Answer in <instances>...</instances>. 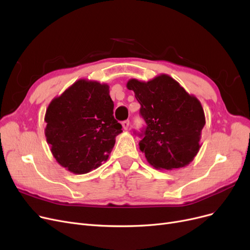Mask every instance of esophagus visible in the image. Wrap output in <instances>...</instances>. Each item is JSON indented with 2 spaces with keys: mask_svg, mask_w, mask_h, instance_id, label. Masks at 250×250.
<instances>
[{
  "mask_svg": "<svg viewBox=\"0 0 250 250\" xmlns=\"http://www.w3.org/2000/svg\"><path fill=\"white\" fill-rule=\"evenodd\" d=\"M122 125H123V127H124L125 129H127L128 126H129V121H124V122L122 123Z\"/></svg>",
  "mask_w": 250,
  "mask_h": 250,
  "instance_id": "obj_1",
  "label": "esophagus"
}]
</instances>
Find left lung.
Here are the masks:
<instances>
[{
  "mask_svg": "<svg viewBox=\"0 0 250 250\" xmlns=\"http://www.w3.org/2000/svg\"><path fill=\"white\" fill-rule=\"evenodd\" d=\"M126 86L134 91L146 123L139 146L147 161L158 169L188 166L201 147L205 125L199 100L167 74L147 83L129 80Z\"/></svg>",
  "mask_w": 250,
  "mask_h": 250,
  "instance_id": "obj_1",
  "label": "left lung"
}]
</instances>
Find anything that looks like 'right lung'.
Masks as SVG:
<instances>
[{
	"label": "right lung",
	"instance_id": "1",
	"mask_svg": "<svg viewBox=\"0 0 250 250\" xmlns=\"http://www.w3.org/2000/svg\"><path fill=\"white\" fill-rule=\"evenodd\" d=\"M109 85L86 80L75 82L49 104L45 135L58 164L83 175L106 161L121 134L113 116Z\"/></svg>",
	"mask_w": 250,
	"mask_h": 250
}]
</instances>
